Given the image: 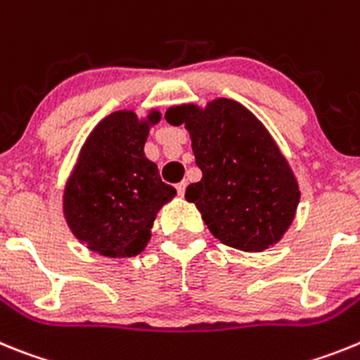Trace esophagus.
Masks as SVG:
<instances>
[{"mask_svg":"<svg viewBox=\"0 0 360 360\" xmlns=\"http://www.w3.org/2000/svg\"><path fill=\"white\" fill-rule=\"evenodd\" d=\"M176 190H177V193H179V195H184V190H186V183H184V181L177 183Z\"/></svg>","mask_w":360,"mask_h":360,"instance_id":"obj_1","label":"esophagus"}]
</instances>
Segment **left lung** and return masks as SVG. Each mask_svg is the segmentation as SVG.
I'll return each mask as SVG.
<instances>
[{
    "instance_id": "left-lung-1",
    "label": "left lung",
    "mask_w": 360,
    "mask_h": 360,
    "mask_svg": "<svg viewBox=\"0 0 360 360\" xmlns=\"http://www.w3.org/2000/svg\"><path fill=\"white\" fill-rule=\"evenodd\" d=\"M165 120L188 130L202 177L184 198L215 239L243 252L277 245L295 219L301 190L266 127L228 98L174 105Z\"/></svg>"
}]
</instances>
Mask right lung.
<instances>
[{
	"instance_id": "add662e5",
	"label": "right lung",
	"mask_w": 360,
	"mask_h": 360,
	"mask_svg": "<svg viewBox=\"0 0 360 360\" xmlns=\"http://www.w3.org/2000/svg\"><path fill=\"white\" fill-rule=\"evenodd\" d=\"M161 112L115 110L103 117L79 150L63 190L70 232L90 252L110 259L141 254L162 206L176 188L162 183L158 165L145 155L150 128Z\"/></svg>"
}]
</instances>
